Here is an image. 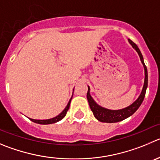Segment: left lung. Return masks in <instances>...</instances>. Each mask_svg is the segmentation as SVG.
Returning a JSON list of instances; mask_svg holds the SVG:
<instances>
[{
    "label": "left lung",
    "instance_id": "8db88e82",
    "mask_svg": "<svg viewBox=\"0 0 160 160\" xmlns=\"http://www.w3.org/2000/svg\"><path fill=\"white\" fill-rule=\"evenodd\" d=\"M129 42L132 45V46L133 47V48L136 49V51L138 52V55H139L140 58H141V62H142L143 65H144V74H145V77H144V84L143 86L142 92H141V95L138 97V100L133 103L130 106L124 109H122V110H108V109L100 107L99 105H97L95 103L92 98L91 97L90 94H89V87L88 86V92L86 94V97H87L88 102H89V107H90L91 111L93 113L94 116L97 118V120H99L100 122H117L122 121V120L125 119V118H128L129 116L133 115L138 108L141 106V103L144 100V97H145V92H146V89L148 87V71L147 68H146L145 64L144 63V59H143L142 54H141V51L138 48V45L134 43L133 42H132L130 39H129Z\"/></svg>",
    "mask_w": 160,
    "mask_h": 160
}]
</instances>
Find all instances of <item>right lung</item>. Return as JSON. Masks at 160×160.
I'll list each match as a JSON object with an SVG mask.
<instances>
[{
  "label": "right lung",
  "mask_w": 160,
  "mask_h": 160,
  "mask_svg": "<svg viewBox=\"0 0 160 160\" xmlns=\"http://www.w3.org/2000/svg\"><path fill=\"white\" fill-rule=\"evenodd\" d=\"M71 100H70V101L68 102V105H67V107L65 108L64 110L63 111V112H61V113L59 115H57L56 117H55V118H50V119H46V120H37V119H32V118H30V120H31L32 122H36V123H38V124H52V123H55L56 122H59L60 120L63 119V118H64L65 116H66L67 115V112H68V109H69L70 108V104H71Z\"/></svg>",
  "instance_id": "right-lung-1"
}]
</instances>
